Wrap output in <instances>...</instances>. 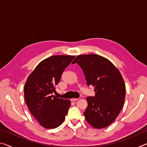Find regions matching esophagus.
I'll return each instance as SVG.
<instances>
[{
	"mask_svg": "<svg viewBox=\"0 0 147 147\" xmlns=\"http://www.w3.org/2000/svg\"><path fill=\"white\" fill-rule=\"evenodd\" d=\"M78 98H73L71 99V101H76V100H78Z\"/></svg>",
	"mask_w": 147,
	"mask_h": 147,
	"instance_id": "34e87169",
	"label": "esophagus"
}]
</instances>
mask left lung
Returning <instances> with one entry per match:
<instances>
[{"label": "left lung", "instance_id": "1", "mask_svg": "<svg viewBox=\"0 0 147 147\" xmlns=\"http://www.w3.org/2000/svg\"><path fill=\"white\" fill-rule=\"evenodd\" d=\"M82 69L88 86L94 87V96L86 98L88 106L84 115L94 128L106 127L115 120L124 105L126 87L119 69L98 54L79 55L72 63Z\"/></svg>", "mask_w": 147, "mask_h": 147}]
</instances>
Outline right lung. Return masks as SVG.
Wrapping results in <instances>:
<instances>
[{"label":"right lung","mask_w":147,"mask_h":147,"mask_svg":"<svg viewBox=\"0 0 147 147\" xmlns=\"http://www.w3.org/2000/svg\"><path fill=\"white\" fill-rule=\"evenodd\" d=\"M74 56L56 55L41 61L28 76L24 88V99L34 118L43 127L56 128L63 123L71 100L56 97V86Z\"/></svg>","instance_id":"1"}]
</instances>
